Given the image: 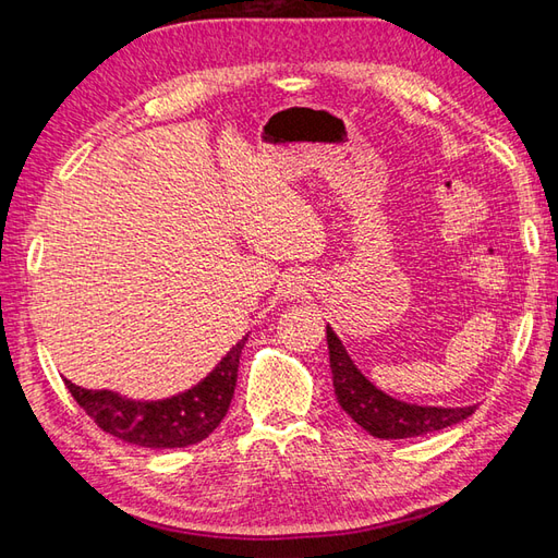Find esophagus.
<instances>
[{"label": "esophagus", "mask_w": 558, "mask_h": 558, "mask_svg": "<svg viewBox=\"0 0 558 558\" xmlns=\"http://www.w3.org/2000/svg\"><path fill=\"white\" fill-rule=\"evenodd\" d=\"M282 292H286V298H290V300L300 298V294L306 292V278L298 276V272H294V276H288L286 288H282Z\"/></svg>", "instance_id": "obj_1"}]
</instances>
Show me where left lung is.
<instances>
[{"label":"left lung","instance_id":"1","mask_svg":"<svg viewBox=\"0 0 558 558\" xmlns=\"http://www.w3.org/2000/svg\"><path fill=\"white\" fill-rule=\"evenodd\" d=\"M326 340L338 405L345 410L364 432H369L376 438H410L432 434L468 420L470 414L477 410V405H414V402L388 396L386 390L376 388L369 378L360 372V366L352 362L345 345H342V340L330 326H326Z\"/></svg>","mask_w":558,"mask_h":558}]
</instances>
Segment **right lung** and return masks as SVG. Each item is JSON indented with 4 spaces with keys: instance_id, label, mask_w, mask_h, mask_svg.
<instances>
[{
    "instance_id": "obj_1",
    "label": "right lung",
    "mask_w": 558,
    "mask_h": 558,
    "mask_svg": "<svg viewBox=\"0 0 558 558\" xmlns=\"http://www.w3.org/2000/svg\"><path fill=\"white\" fill-rule=\"evenodd\" d=\"M246 336L182 393L160 400H136L114 390H88L64 378L69 393L102 432L144 448H184L204 441L230 410L236 369Z\"/></svg>"
}]
</instances>
